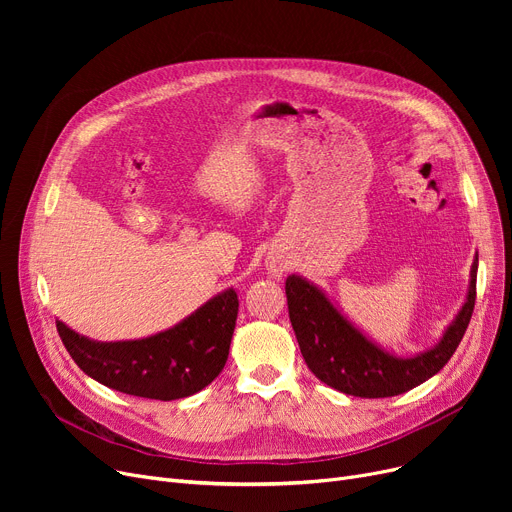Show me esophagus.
<instances>
[{"instance_id": "obj_1", "label": "esophagus", "mask_w": 512, "mask_h": 512, "mask_svg": "<svg viewBox=\"0 0 512 512\" xmlns=\"http://www.w3.org/2000/svg\"><path fill=\"white\" fill-rule=\"evenodd\" d=\"M267 270H270L272 274H282L284 270H286V263L284 261H280V259H272L270 263H267Z\"/></svg>"}]
</instances>
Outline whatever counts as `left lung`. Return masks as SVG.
Segmentation results:
<instances>
[{"label": "left lung", "instance_id": "obj_1", "mask_svg": "<svg viewBox=\"0 0 512 512\" xmlns=\"http://www.w3.org/2000/svg\"><path fill=\"white\" fill-rule=\"evenodd\" d=\"M475 284L477 255L461 311L436 346L411 357H396L375 344L346 319L324 290L297 274L286 278L288 315L303 359L315 378L351 396L388 398L423 384L450 361L473 315Z\"/></svg>", "mask_w": 512, "mask_h": 512}]
</instances>
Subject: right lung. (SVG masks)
Here are the masks:
<instances>
[{
	"instance_id": "1",
	"label": "right lung",
	"mask_w": 512,
	"mask_h": 512,
	"mask_svg": "<svg viewBox=\"0 0 512 512\" xmlns=\"http://www.w3.org/2000/svg\"><path fill=\"white\" fill-rule=\"evenodd\" d=\"M236 315V290L226 288L174 328L139 340H91L60 319L56 328L74 363L95 382L130 396L176 400L218 378L230 353Z\"/></svg>"
}]
</instances>
